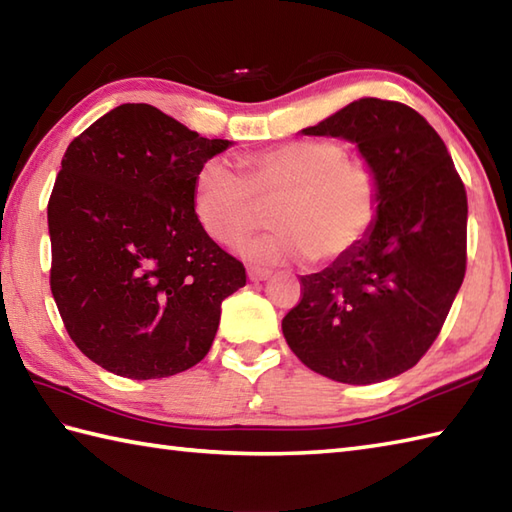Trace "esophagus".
I'll list each match as a JSON object with an SVG mask.
<instances>
[{"label":"esophagus","instance_id":"obj_1","mask_svg":"<svg viewBox=\"0 0 512 512\" xmlns=\"http://www.w3.org/2000/svg\"><path fill=\"white\" fill-rule=\"evenodd\" d=\"M270 275V270H266V268H248V277H250V281H266Z\"/></svg>","mask_w":512,"mask_h":512}]
</instances>
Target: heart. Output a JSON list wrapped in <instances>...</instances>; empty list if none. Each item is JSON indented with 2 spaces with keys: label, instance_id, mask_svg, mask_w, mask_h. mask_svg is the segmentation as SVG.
<instances>
[{
  "label": "heart",
  "instance_id": "obj_1",
  "mask_svg": "<svg viewBox=\"0 0 512 512\" xmlns=\"http://www.w3.org/2000/svg\"><path fill=\"white\" fill-rule=\"evenodd\" d=\"M246 173L209 158L193 184V213L213 242L235 246L262 224L264 204H277L281 231L242 246L259 264L336 262L372 231L380 206L374 167L347 158L328 138H301L244 160Z\"/></svg>",
  "mask_w": 512,
  "mask_h": 512
}]
</instances>
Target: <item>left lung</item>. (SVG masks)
Returning <instances> with one entry per match:
<instances>
[{
  "mask_svg": "<svg viewBox=\"0 0 512 512\" xmlns=\"http://www.w3.org/2000/svg\"><path fill=\"white\" fill-rule=\"evenodd\" d=\"M303 136L354 143L374 167L380 206L350 255L301 277L284 321L290 350L336 383H383L416 365L466 270V191L436 129L396 101L358 99Z\"/></svg>",
  "mask_w": 512,
  "mask_h": 512,
  "instance_id": "1",
  "label": "left lung"
}]
</instances>
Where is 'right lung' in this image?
<instances>
[{"mask_svg":"<svg viewBox=\"0 0 512 512\" xmlns=\"http://www.w3.org/2000/svg\"><path fill=\"white\" fill-rule=\"evenodd\" d=\"M231 145L125 103L65 151L48 202L50 288L70 339L107 372L165 378L209 354L246 270L195 220L193 184Z\"/></svg>","mask_w":512,"mask_h":512,"instance_id":"1","label":"right lung"}]
</instances>
